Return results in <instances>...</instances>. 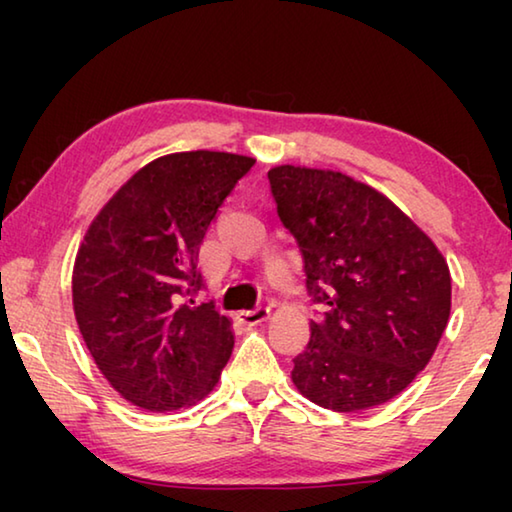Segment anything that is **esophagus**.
I'll use <instances>...</instances> for the list:
<instances>
[{"label":"esophagus","mask_w":512,"mask_h":512,"mask_svg":"<svg viewBox=\"0 0 512 512\" xmlns=\"http://www.w3.org/2000/svg\"><path fill=\"white\" fill-rule=\"evenodd\" d=\"M268 314H271V309L268 307H257V309H248V311H239L237 314V318L241 320V323L244 325H259V323H264V320L268 318Z\"/></svg>","instance_id":"obj_1"}]
</instances>
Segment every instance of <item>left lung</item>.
<instances>
[{"label":"left lung","mask_w":512,"mask_h":512,"mask_svg":"<svg viewBox=\"0 0 512 512\" xmlns=\"http://www.w3.org/2000/svg\"><path fill=\"white\" fill-rule=\"evenodd\" d=\"M268 180L305 257L309 296L327 305L293 359V386L339 413L393 400L447 327V259L391 198L341 171L280 164Z\"/></svg>","instance_id":"obj_1"}]
</instances>
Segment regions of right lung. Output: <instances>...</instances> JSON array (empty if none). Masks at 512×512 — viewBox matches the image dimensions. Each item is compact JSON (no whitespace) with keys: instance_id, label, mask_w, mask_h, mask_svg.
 <instances>
[{"instance_id":"obj_1","label":"right lung","mask_w":512,"mask_h":512,"mask_svg":"<svg viewBox=\"0 0 512 512\" xmlns=\"http://www.w3.org/2000/svg\"><path fill=\"white\" fill-rule=\"evenodd\" d=\"M253 164L223 151L162 155L135 171L85 232L72 271L74 316L99 372L133 406L187 409L219 384L235 348L232 320L212 302L189 307L178 296L201 287L207 225Z\"/></svg>"}]
</instances>
